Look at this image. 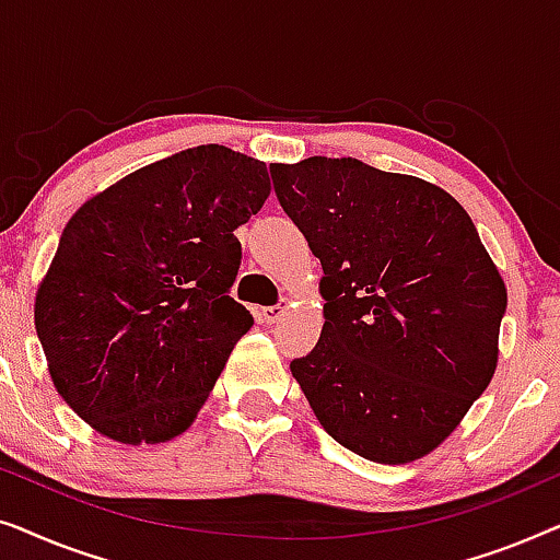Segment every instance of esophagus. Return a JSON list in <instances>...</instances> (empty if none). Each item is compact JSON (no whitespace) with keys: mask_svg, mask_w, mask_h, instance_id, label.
<instances>
[{"mask_svg":"<svg viewBox=\"0 0 560 560\" xmlns=\"http://www.w3.org/2000/svg\"><path fill=\"white\" fill-rule=\"evenodd\" d=\"M282 316H285V305H280V303L267 305V308L259 311V318H262L265 324H278Z\"/></svg>","mask_w":560,"mask_h":560,"instance_id":"esophagus-1","label":"esophagus"}]
</instances>
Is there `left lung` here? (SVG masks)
<instances>
[{
    "mask_svg": "<svg viewBox=\"0 0 560 560\" xmlns=\"http://www.w3.org/2000/svg\"><path fill=\"white\" fill-rule=\"evenodd\" d=\"M324 280V331L290 362L324 431L377 464L433 451L485 393L508 290L446 190L357 158L270 165Z\"/></svg>",
    "mask_w": 560,
    "mask_h": 560,
    "instance_id": "1",
    "label": "left lung"
}]
</instances>
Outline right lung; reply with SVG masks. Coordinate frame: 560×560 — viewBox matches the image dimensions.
Instances as JSON below:
<instances>
[{
	"label": "right lung",
	"mask_w": 560,
	"mask_h": 560,
	"mask_svg": "<svg viewBox=\"0 0 560 560\" xmlns=\"http://www.w3.org/2000/svg\"><path fill=\"white\" fill-rule=\"evenodd\" d=\"M270 194L265 163L221 144L175 152L81 206L35 298L60 397L119 443L194 423L255 324L232 298L234 229Z\"/></svg>",
	"instance_id": "obj_1"
}]
</instances>
